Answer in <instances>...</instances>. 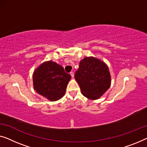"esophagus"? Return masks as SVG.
<instances>
[{
  "label": "esophagus",
  "instance_id": "34e87169",
  "mask_svg": "<svg viewBox=\"0 0 147 147\" xmlns=\"http://www.w3.org/2000/svg\"><path fill=\"white\" fill-rule=\"evenodd\" d=\"M70 74H71V76H72V77H73V78H74V72H73V71H71V73H70Z\"/></svg>",
  "mask_w": 147,
  "mask_h": 147
}]
</instances>
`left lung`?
<instances>
[{
    "mask_svg": "<svg viewBox=\"0 0 147 147\" xmlns=\"http://www.w3.org/2000/svg\"><path fill=\"white\" fill-rule=\"evenodd\" d=\"M74 78L82 94L90 100L101 97L111 85L108 67L104 62L92 57L80 61Z\"/></svg>",
    "mask_w": 147,
    "mask_h": 147,
    "instance_id": "obj_1",
    "label": "left lung"
}]
</instances>
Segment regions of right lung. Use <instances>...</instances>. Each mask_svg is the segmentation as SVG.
<instances>
[{
    "label": "right lung",
    "mask_w": 147,
    "mask_h": 147,
    "mask_svg": "<svg viewBox=\"0 0 147 147\" xmlns=\"http://www.w3.org/2000/svg\"><path fill=\"white\" fill-rule=\"evenodd\" d=\"M71 76L62 66L51 61L41 64L33 74L34 88L50 101H57L65 94Z\"/></svg>",
    "instance_id": "right-lung-1"
}]
</instances>
